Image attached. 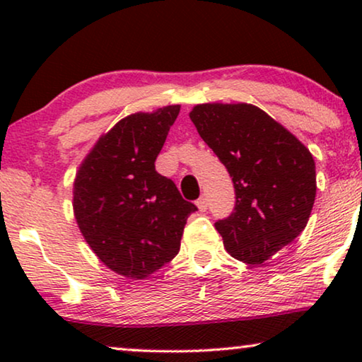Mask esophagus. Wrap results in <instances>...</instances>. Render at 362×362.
<instances>
[{"label": "esophagus", "instance_id": "esophagus-1", "mask_svg": "<svg viewBox=\"0 0 362 362\" xmlns=\"http://www.w3.org/2000/svg\"><path fill=\"white\" fill-rule=\"evenodd\" d=\"M196 204H197V207H199V211L204 212L207 209V206H209V202H207V197L206 196H201L199 199L196 201Z\"/></svg>", "mask_w": 362, "mask_h": 362}]
</instances>
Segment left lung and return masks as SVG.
<instances>
[{"mask_svg": "<svg viewBox=\"0 0 362 362\" xmlns=\"http://www.w3.org/2000/svg\"><path fill=\"white\" fill-rule=\"evenodd\" d=\"M189 117L234 182V211L216 222L224 247L237 260L264 264L306 227L316 196L313 156L249 103H202Z\"/></svg>", "mask_w": 362, "mask_h": 362, "instance_id": "1", "label": "left lung"}]
</instances>
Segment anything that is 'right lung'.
Returning a JSON list of instances; mask_svg holds the SVG:
<instances>
[{"instance_id": "add662e5", "label": "right lung", "mask_w": 362, "mask_h": 362, "mask_svg": "<svg viewBox=\"0 0 362 362\" xmlns=\"http://www.w3.org/2000/svg\"><path fill=\"white\" fill-rule=\"evenodd\" d=\"M180 105L133 113L103 135L74 182V214L83 239L117 274L146 279L175 259L192 202L155 161Z\"/></svg>"}]
</instances>
